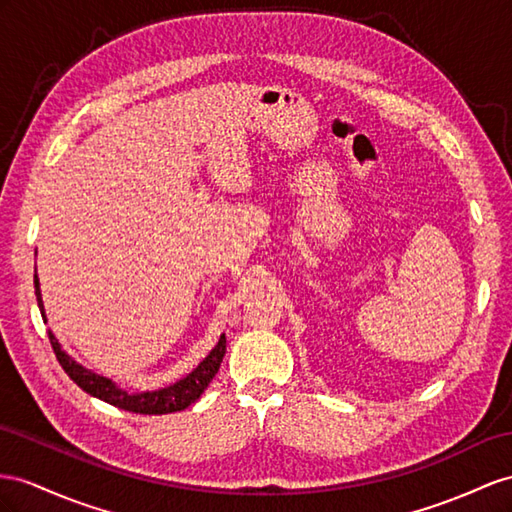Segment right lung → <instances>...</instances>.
Returning <instances> with one entry per match:
<instances>
[{
  "label": "right lung",
  "mask_w": 512,
  "mask_h": 512,
  "mask_svg": "<svg viewBox=\"0 0 512 512\" xmlns=\"http://www.w3.org/2000/svg\"><path fill=\"white\" fill-rule=\"evenodd\" d=\"M34 287H36V300L38 307H41V316L45 320V309H43V298L41 290H38V277L34 274ZM51 348L56 352V359L62 365V370L69 374L71 381L82 387L90 396H95L103 402H108L112 406H119L123 411L129 413H140V415H164V413H175L188 409L192 402L201 398V393L207 389V385L212 383V378L216 376L222 357H225L227 350V339L225 335H220L216 348L209 352V355L196 365V370H192L186 378H181L175 385L157 389V391H144V393H127L123 389L116 387L110 378H103L95 372L84 370L82 365H77L67 352H64L58 344V339L54 333L47 331Z\"/></svg>",
  "instance_id": "obj_1"
}]
</instances>
